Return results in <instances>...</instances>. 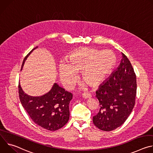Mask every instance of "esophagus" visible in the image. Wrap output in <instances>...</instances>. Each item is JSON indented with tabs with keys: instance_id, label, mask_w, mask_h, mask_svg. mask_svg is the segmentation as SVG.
Returning a JSON list of instances; mask_svg holds the SVG:
<instances>
[{
	"instance_id": "obj_1",
	"label": "esophagus",
	"mask_w": 153,
	"mask_h": 153,
	"mask_svg": "<svg viewBox=\"0 0 153 153\" xmlns=\"http://www.w3.org/2000/svg\"><path fill=\"white\" fill-rule=\"evenodd\" d=\"M82 97L85 99H88V98H90L91 97V95L90 93H83L82 94Z\"/></svg>"
}]
</instances>
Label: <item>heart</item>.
Segmentation results:
<instances>
[{
	"label": "heart",
	"instance_id": "b5f03b06",
	"mask_svg": "<svg viewBox=\"0 0 153 153\" xmlns=\"http://www.w3.org/2000/svg\"><path fill=\"white\" fill-rule=\"evenodd\" d=\"M66 61L67 63L59 65V72L63 83L70 88L76 82V73L80 71L85 83L93 87L97 86L113 71L117 59L111 50L83 48L70 53Z\"/></svg>",
	"mask_w": 153,
	"mask_h": 153
}]
</instances>
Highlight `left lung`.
Returning a JSON list of instances; mask_svg holds the SVG:
<instances>
[{"label":"left lung","instance_id":"8db88e82","mask_svg":"<svg viewBox=\"0 0 153 153\" xmlns=\"http://www.w3.org/2000/svg\"><path fill=\"white\" fill-rule=\"evenodd\" d=\"M119 66L96 91L100 110L93 121L99 129L110 131L122 125L135 104L137 83L134 69L122 53Z\"/></svg>","mask_w":153,"mask_h":153}]
</instances>
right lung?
Wrapping results in <instances>:
<instances>
[{
	"instance_id": "obj_1",
	"label": "right lung",
	"mask_w": 153,
	"mask_h": 153,
	"mask_svg": "<svg viewBox=\"0 0 153 153\" xmlns=\"http://www.w3.org/2000/svg\"><path fill=\"white\" fill-rule=\"evenodd\" d=\"M37 47L25 57L21 70L27 57ZM20 102L33 121L42 128L56 131L66 124L70 119L69 103L73 94L54 83L52 88L44 95L37 97L28 96L19 84Z\"/></svg>"
}]
</instances>
